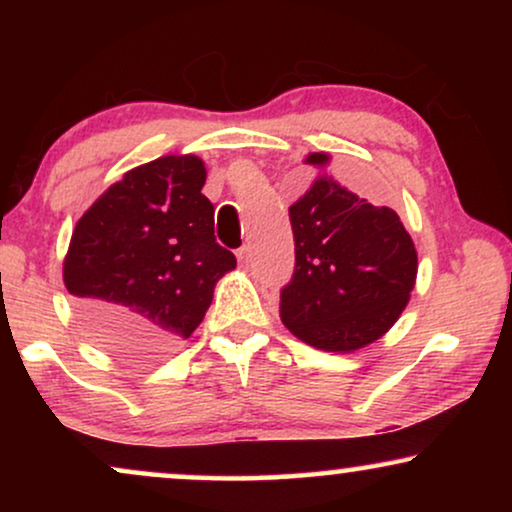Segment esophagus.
Segmentation results:
<instances>
[{
    "label": "esophagus",
    "mask_w": 512,
    "mask_h": 512,
    "mask_svg": "<svg viewBox=\"0 0 512 512\" xmlns=\"http://www.w3.org/2000/svg\"><path fill=\"white\" fill-rule=\"evenodd\" d=\"M237 261H240V265H249V261H251V249L247 247V244L237 249Z\"/></svg>",
    "instance_id": "esophagus-1"
}]
</instances>
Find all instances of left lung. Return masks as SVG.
Masks as SVG:
<instances>
[{
	"instance_id": "8db88e82",
	"label": "left lung",
	"mask_w": 512,
	"mask_h": 512,
	"mask_svg": "<svg viewBox=\"0 0 512 512\" xmlns=\"http://www.w3.org/2000/svg\"><path fill=\"white\" fill-rule=\"evenodd\" d=\"M307 165L324 170L328 153ZM296 270L282 289L284 326L324 352H356L396 324L417 282L415 242L398 214L319 174L289 207Z\"/></svg>"
}]
</instances>
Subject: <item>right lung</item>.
Returning <instances> with one entry per match:
<instances>
[{
  "label": "right lung",
  "mask_w": 512,
  "mask_h": 512,
  "mask_svg": "<svg viewBox=\"0 0 512 512\" xmlns=\"http://www.w3.org/2000/svg\"><path fill=\"white\" fill-rule=\"evenodd\" d=\"M207 170L193 153L132 167L72 233L62 279L100 345L151 356L191 338L214 286L235 270L214 237Z\"/></svg>",
  "instance_id": "right-lung-1"
}]
</instances>
